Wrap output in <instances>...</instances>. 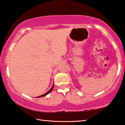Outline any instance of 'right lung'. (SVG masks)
<instances>
[{
  "label": "right lung",
  "instance_id": "right-lung-1",
  "mask_svg": "<svg viewBox=\"0 0 125 125\" xmlns=\"http://www.w3.org/2000/svg\"><path fill=\"white\" fill-rule=\"evenodd\" d=\"M53 87H54V83H53V85H52V88H51L50 89H49L47 93H45V94H42V95H40V96H39V97H37V98H40V97H44V96H45V95H47V94H48L50 93V92L52 91V89H53Z\"/></svg>",
  "mask_w": 125,
  "mask_h": 125
}]
</instances>
